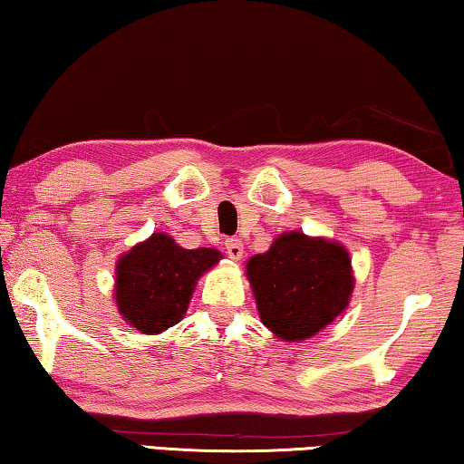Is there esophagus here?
<instances>
[{"label": "esophagus", "mask_w": 464, "mask_h": 464, "mask_svg": "<svg viewBox=\"0 0 464 464\" xmlns=\"http://www.w3.org/2000/svg\"><path fill=\"white\" fill-rule=\"evenodd\" d=\"M226 253L232 261H240L242 253H245V246H242V240L238 238H227L226 240Z\"/></svg>", "instance_id": "34e87169"}]
</instances>
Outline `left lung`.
<instances>
[{
  "label": "left lung",
  "instance_id": "8db88e82",
  "mask_svg": "<svg viewBox=\"0 0 464 464\" xmlns=\"http://www.w3.org/2000/svg\"><path fill=\"white\" fill-rule=\"evenodd\" d=\"M259 317L286 342L315 336L351 303V255L340 242L284 232L246 263Z\"/></svg>",
  "mask_w": 464,
  "mask_h": 464
}]
</instances>
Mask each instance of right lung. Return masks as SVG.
<instances>
[{
	"instance_id": "obj_1",
	"label": "right lung",
	"mask_w": 464,
	"mask_h": 464,
	"mask_svg": "<svg viewBox=\"0 0 464 464\" xmlns=\"http://www.w3.org/2000/svg\"><path fill=\"white\" fill-rule=\"evenodd\" d=\"M222 259L216 248H182L168 234H153L120 256L116 304L140 334H161L188 309L197 280Z\"/></svg>"
}]
</instances>
